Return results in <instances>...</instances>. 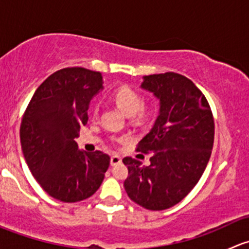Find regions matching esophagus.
Masks as SVG:
<instances>
[{
	"label": "esophagus",
	"instance_id": "1",
	"mask_svg": "<svg viewBox=\"0 0 249 249\" xmlns=\"http://www.w3.org/2000/svg\"><path fill=\"white\" fill-rule=\"evenodd\" d=\"M120 162H122V158H120L119 155L114 154L110 157V165H112V166H115V165L120 164Z\"/></svg>",
	"mask_w": 249,
	"mask_h": 249
}]
</instances>
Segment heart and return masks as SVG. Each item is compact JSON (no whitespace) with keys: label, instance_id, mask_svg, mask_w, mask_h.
Returning a JSON list of instances; mask_svg holds the SVG:
<instances>
[{"label":"heart","instance_id":"obj_1","mask_svg":"<svg viewBox=\"0 0 249 249\" xmlns=\"http://www.w3.org/2000/svg\"><path fill=\"white\" fill-rule=\"evenodd\" d=\"M113 100L120 109L124 110L129 117H135L136 120H141L144 117V108L142 107V97L132 88L120 87L113 94Z\"/></svg>","mask_w":249,"mask_h":249}]
</instances>
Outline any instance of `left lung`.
I'll use <instances>...</instances> for the list:
<instances>
[{"instance_id":"left-lung-1","label":"left lung","mask_w":249,"mask_h":249,"mask_svg":"<svg viewBox=\"0 0 249 249\" xmlns=\"http://www.w3.org/2000/svg\"><path fill=\"white\" fill-rule=\"evenodd\" d=\"M141 88L159 100V115L137 150L152 153L149 166L124 158L130 199L152 211L182 201L196 185L210 160L214 120L210 105L194 83L182 74H150Z\"/></svg>"}]
</instances>
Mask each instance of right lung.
<instances>
[{
    "mask_svg": "<svg viewBox=\"0 0 249 249\" xmlns=\"http://www.w3.org/2000/svg\"><path fill=\"white\" fill-rule=\"evenodd\" d=\"M102 89L100 72L62 69L37 88L22 117L20 141L27 166L48 194L62 202L94 195L109 166L108 155L84 152L74 141L88 123L90 101Z\"/></svg>",
    "mask_w": 249,
    "mask_h": 249,
    "instance_id": "add662e5",
    "label": "right lung"
}]
</instances>
